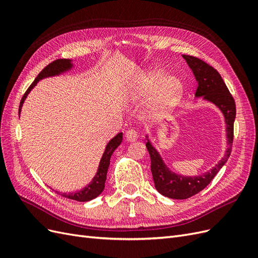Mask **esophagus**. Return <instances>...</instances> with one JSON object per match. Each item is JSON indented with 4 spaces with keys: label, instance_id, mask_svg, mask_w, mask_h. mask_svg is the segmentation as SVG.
Instances as JSON below:
<instances>
[{
    "label": "esophagus",
    "instance_id": "esophagus-1",
    "mask_svg": "<svg viewBox=\"0 0 258 258\" xmlns=\"http://www.w3.org/2000/svg\"><path fill=\"white\" fill-rule=\"evenodd\" d=\"M126 139L128 142H135L138 140V132L135 130V129H129L127 132H126Z\"/></svg>",
    "mask_w": 258,
    "mask_h": 258
}]
</instances>
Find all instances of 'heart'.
Here are the masks:
<instances>
[{"label": "heart", "mask_w": 258, "mask_h": 258, "mask_svg": "<svg viewBox=\"0 0 258 258\" xmlns=\"http://www.w3.org/2000/svg\"><path fill=\"white\" fill-rule=\"evenodd\" d=\"M166 72L165 67L153 66L140 74L134 84L138 95H151L146 112L154 119L166 118L184 96L185 86L181 77L175 74L166 75Z\"/></svg>", "instance_id": "b5f03b06"}]
</instances>
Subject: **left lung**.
<instances>
[{"instance_id":"obj_1","label":"left lung","mask_w":258,"mask_h":258,"mask_svg":"<svg viewBox=\"0 0 258 258\" xmlns=\"http://www.w3.org/2000/svg\"><path fill=\"white\" fill-rule=\"evenodd\" d=\"M183 58L192 71L195 79L198 83V87L195 93L196 98L214 104L223 113L226 123V139L227 148L224 157L207 172L200 175L186 176L176 174L171 171L163 161L159 152L152 145L148 136L146 135V148L151 156V170L156 189L163 196L171 199H187L198 194L210 184L218 171L227 162L233 141V122L236 118L235 100L224 83L222 76L214 68L206 63L196 57L186 56Z\"/></svg>"}]
</instances>
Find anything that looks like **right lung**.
<instances>
[{
  "label": "right lung",
  "mask_w": 258,
  "mask_h": 258,
  "mask_svg": "<svg viewBox=\"0 0 258 258\" xmlns=\"http://www.w3.org/2000/svg\"><path fill=\"white\" fill-rule=\"evenodd\" d=\"M73 68H74L73 61L70 59H58L56 61L51 62V63H49L46 68H44V70H42V72L36 76L34 82L31 84V86L28 88L25 95H23V97L20 101V105H19V114L21 112V107L23 105V102H25L26 98L28 97L30 91L35 87L38 82L43 79H47V77L58 76V75H61L66 72L71 71ZM121 141H122V132L115 136L111 140V141L107 143V145L105 146L104 153L102 155V158H101V160L99 162L97 173L95 176H93L91 182L87 186H85L83 189H81L79 191H75V192H69V194L63 192L62 194V196L67 197L69 199L80 201V202L89 201V200L97 198L104 189L107 170H108V166H110L111 156L116 148L120 145Z\"/></svg>",
  "instance_id": "add662e5"
}]
</instances>
